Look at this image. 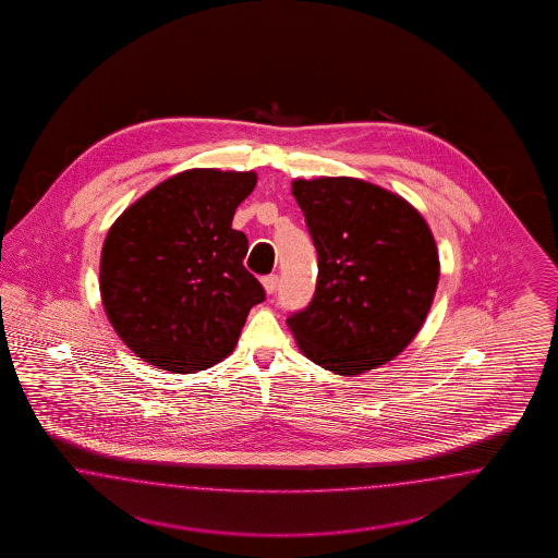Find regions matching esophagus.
<instances>
[{"label":"esophagus","instance_id":"esophagus-1","mask_svg":"<svg viewBox=\"0 0 558 558\" xmlns=\"http://www.w3.org/2000/svg\"><path fill=\"white\" fill-rule=\"evenodd\" d=\"M262 284H264L266 294H274V292H276V288H278V276H276V274L264 276V278H262Z\"/></svg>","mask_w":558,"mask_h":558}]
</instances>
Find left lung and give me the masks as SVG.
Wrapping results in <instances>:
<instances>
[{"label":"left lung","mask_w":558,"mask_h":558,"mask_svg":"<svg viewBox=\"0 0 558 558\" xmlns=\"http://www.w3.org/2000/svg\"><path fill=\"white\" fill-rule=\"evenodd\" d=\"M319 257L311 304L287 323L325 371L355 376L401 354L438 288L436 239L403 196L357 178L292 180Z\"/></svg>","instance_id":"obj_1"}]
</instances>
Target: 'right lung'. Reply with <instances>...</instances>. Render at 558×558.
Returning a JSON list of instances; mask_svg holds the SVG:
<instances>
[{"label":"right lung","mask_w":558,"mask_h":558,"mask_svg":"<svg viewBox=\"0 0 558 558\" xmlns=\"http://www.w3.org/2000/svg\"><path fill=\"white\" fill-rule=\"evenodd\" d=\"M255 171H180L131 204L104 239L108 322L143 362L173 374L210 368L235 350L266 299L245 270L247 236L231 227Z\"/></svg>","instance_id":"add662e5"}]
</instances>
